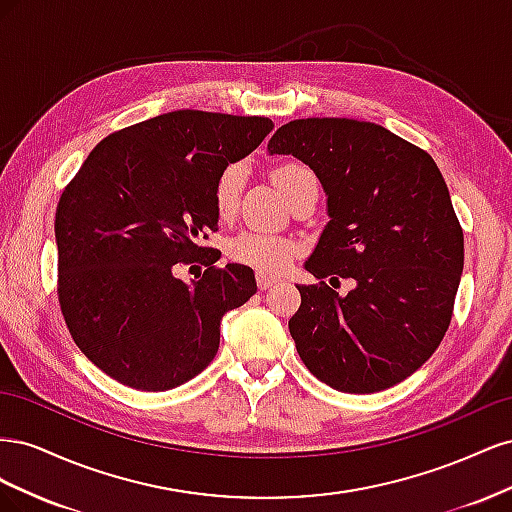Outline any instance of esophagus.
Listing matches in <instances>:
<instances>
[{
  "label": "esophagus",
  "mask_w": 512,
  "mask_h": 512,
  "mask_svg": "<svg viewBox=\"0 0 512 512\" xmlns=\"http://www.w3.org/2000/svg\"><path fill=\"white\" fill-rule=\"evenodd\" d=\"M275 284H277L275 277H271L267 273H256V286H258V290H267V288H271Z\"/></svg>",
  "instance_id": "1"
}]
</instances>
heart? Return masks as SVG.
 <instances>
[{
	"label": "heart",
	"mask_w": 512,
	"mask_h": 512,
	"mask_svg": "<svg viewBox=\"0 0 512 512\" xmlns=\"http://www.w3.org/2000/svg\"><path fill=\"white\" fill-rule=\"evenodd\" d=\"M273 181L277 188L284 192L288 200H292L299 192L309 185H318V179L312 168L299 162H284L273 168ZM247 177V168L243 162L228 164L215 179L213 185V205L215 213L222 220L230 218L237 211L241 190ZM226 254L237 265H245L260 273H280L284 271L290 260L299 254V245L294 239L284 235H273V232L247 228L232 235L226 243Z\"/></svg>",
	"instance_id": "obj_1"
}]
</instances>
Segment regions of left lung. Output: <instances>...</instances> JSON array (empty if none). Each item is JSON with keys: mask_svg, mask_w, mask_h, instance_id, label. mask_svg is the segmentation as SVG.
Listing matches in <instances>:
<instances>
[{"mask_svg": "<svg viewBox=\"0 0 512 512\" xmlns=\"http://www.w3.org/2000/svg\"><path fill=\"white\" fill-rule=\"evenodd\" d=\"M314 170L331 222L297 286L288 322L312 374L344 393H378L436 352L453 318L463 271V230L438 164L378 123L294 119L269 141ZM324 279L355 286L339 298Z\"/></svg>", "mask_w": 512, "mask_h": 512, "instance_id": "left-lung-1", "label": "left lung"}]
</instances>
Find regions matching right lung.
I'll return each mask as SVG.
<instances>
[{
  "label": "right lung",
  "instance_id": "1",
  "mask_svg": "<svg viewBox=\"0 0 512 512\" xmlns=\"http://www.w3.org/2000/svg\"><path fill=\"white\" fill-rule=\"evenodd\" d=\"M273 130L269 117L173 111L100 141L55 211L57 297L66 327L106 376L168 391L220 348V320L256 292L250 267H213V185ZM208 269L198 283L181 265Z\"/></svg>",
  "mask_w": 512,
  "mask_h": 512
}]
</instances>
